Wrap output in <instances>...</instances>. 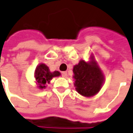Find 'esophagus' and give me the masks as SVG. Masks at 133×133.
I'll use <instances>...</instances> for the list:
<instances>
[{
    "label": "esophagus",
    "instance_id": "34e87169",
    "mask_svg": "<svg viewBox=\"0 0 133 133\" xmlns=\"http://www.w3.org/2000/svg\"><path fill=\"white\" fill-rule=\"evenodd\" d=\"M67 76H68V74H67V72H65V71H64V72H62V76H63V77L65 78V77H67Z\"/></svg>",
    "mask_w": 133,
    "mask_h": 133
}]
</instances>
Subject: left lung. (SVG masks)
I'll list each match as a JSON object with an SVG mask.
<instances>
[{
	"instance_id": "left-lung-1",
	"label": "left lung",
	"mask_w": 133,
	"mask_h": 133,
	"mask_svg": "<svg viewBox=\"0 0 133 133\" xmlns=\"http://www.w3.org/2000/svg\"><path fill=\"white\" fill-rule=\"evenodd\" d=\"M74 86L76 90L84 97H92L101 90L104 82V76L94 57L89 62L80 60L74 67Z\"/></svg>"
}]
</instances>
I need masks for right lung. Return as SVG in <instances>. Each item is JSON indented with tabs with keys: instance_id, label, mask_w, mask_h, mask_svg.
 Segmentation results:
<instances>
[{
	"instance_id": "add662e5",
	"label": "right lung",
	"mask_w": 133,
	"mask_h": 133,
	"mask_svg": "<svg viewBox=\"0 0 133 133\" xmlns=\"http://www.w3.org/2000/svg\"><path fill=\"white\" fill-rule=\"evenodd\" d=\"M60 76V73L57 70L51 72L47 65L44 63H41L36 67L34 77L36 78V84L39 89H45L46 83H49L52 78Z\"/></svg>"
}]
</instances>
